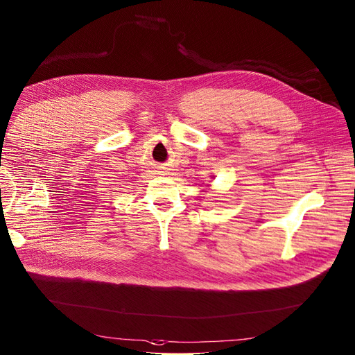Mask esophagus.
I'll list each match as a JSON object with an SVG mask.
<instances>
[{
  "label": "esophagus",
  "instance_id": "obj_1",
  "mask_svg": "<svg viewBox=\"0 0 355 355\" xmlns=\"http://www.w3.org/2000/svg\"><path fill=\"white\" fill-rule=\"evenodd\" d=\"M161 173H162V171H161Z\"/></svg>",
  "mask_w": 355,
  "mask_h": 355
}]
</instances>
